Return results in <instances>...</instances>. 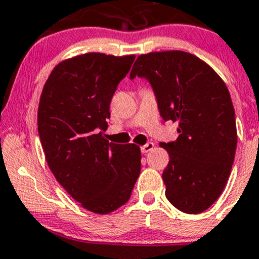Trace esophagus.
<instances>
[{"instance_id": "34e87169", "label": "esophagus", "mask_w": 259, "mask_h": 259, "mask_svg": "<svg viewBox=\"0 0 259 259\" xmlns=\"http://www.w3.org/2000/svg\"><path fill=\"white\" fill-rule=\"evenodd\" d=\"M153 148H154V143L148 142V143H146L145 146H142V147H141V151H142V153H148V152H151Z\"/></svg>"}]
</instances>
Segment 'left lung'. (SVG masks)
<instances>
[{
    "instance_id": "left-lung-1",
    "label": "left lung",
    "mask_w": 259,
    "mask_h": 259,
    "mask_svg": "<svg viewBox=\"0 0 259 259\" xmlns=\"http://www.w3.org/2000/svg\"><path fill=\"white\" fill-rule=\"evenodd\" d=\"M143 77L164 121L177 122L175 142L159 143L169 162L162 173L167 199L189 214L209 208L226 187L237 147L233 103L210 66L183 51L138 56L130 77Z\"/></svg>"
}]
</instances>
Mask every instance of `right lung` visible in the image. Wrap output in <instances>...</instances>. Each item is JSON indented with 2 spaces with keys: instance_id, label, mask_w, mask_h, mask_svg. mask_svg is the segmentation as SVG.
<instances>
[{
  "instance_id": "add662e5",
  "label": "right lung",
  "mask_w": 259,
  "mask_h": 259,
  "mask_svg": "<svg viewBox=\"0 0 259 259\" xmlns=\"http://www.w3.org/2000/svg\"><path fill=\"white\" fill-rule=\"evenodd\" d=\"M135 55L90 52L58 63L45 83L37 124L57 182L83 208L107 214L130 199L141 172V149L103 136L110 103Z\"/></svg>"
}]
</instances>
